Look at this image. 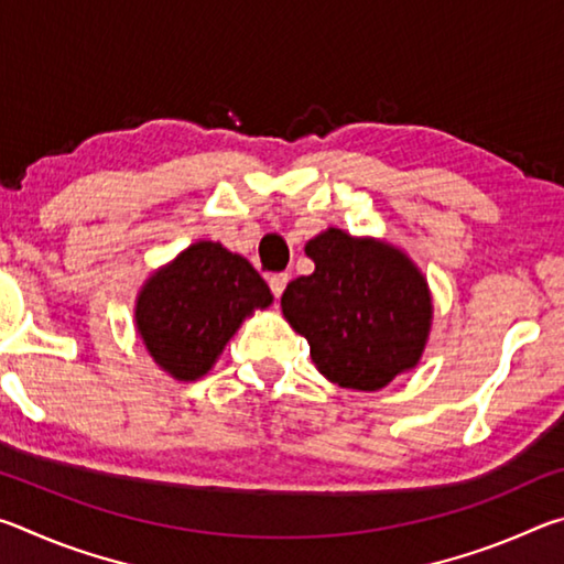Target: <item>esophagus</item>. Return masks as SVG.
<instances>
[{
  "label": "esophagus",
  "mask_w": 564,
  "mask_h": 564,
  "mask_svg": "<svg viewBox=\"0 0 564 564\" xmlns=\"http://www.w3.org/2000/svg\"><path fill=\"white\" fill-rule=\"evenodd\" d=\"M289 281H291L289 273H273V275H269V285H271V291H273L275 299H281V293L285 291V285H289Z\"/></svg>",
  "instance_id": "34e87169"
}]
</instances>
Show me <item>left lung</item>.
Listing matches in <instances>:
<instances>
[{
  "label": "left lung",
  "instance_id": "left-lung-1",
  "mask_svg": "<svg viewBox=\"0 0 564 564\" xmlns=\"http://www.w3.org/2000/svg\"><path fill=\"white\" fill-rule=\"evenodd\" d=\"M311 275L285 285L281 308L330 383L380 390L415 368L433 321L427 281L400 248L328 228L305 243Z\"/></svg>",
  "mask_w": 564,
  "mask_h": 564
}]
</instances>
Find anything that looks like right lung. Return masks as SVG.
Returning a JSON list of instances; mask_svg holds the SVG:
<instances>
[{
	"label": "right lung",
	"instance_id": "add662e5",
	"mask_svg": "<svg viewBox=\"0 0 564 564\" xmlns=\"http://www.w3.org/2000/svg\"><path fill=\"white\" fill-rule=\"evenodd\" d=\"M271 303V289L243 256L198 241L144 283L137 330L171 378L196 380L214 368L243 318Z\"/></svg>",
	"mask_w": 564,
	"mask_h": 564
}]
</instances>
